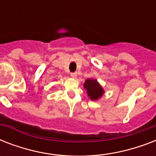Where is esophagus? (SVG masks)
I'll return each instance as SVG.
<instances>
[{"label":"esophagus","mask_w":156,"mask_h":156,"mask_svg":"<svg viewBox=\"0 0 156 156\" xmlns=\"http://www.w3.org/2000/svg\"><path fill=\"white\" fill-rule=\"evenodd\" d=\"M70 75L72 78H76L77 75H78V73H77V72H72V73H70Z\"/></svg>","instance_id":"34e87169"}]
</instances>
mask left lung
I'll return each instance as SVG.
<instances>
[{
	"label": "left lung",
	"mask_w": 156,
	"mask_h": 156,
	"mask_svg": "<svg viewBox=\"0 0 156 156\" xmlns=\"http://www.w3.org/2000/svg\"><path fill=\"white\" fill-rule=\"evenodd\" d=\"M84 88L87 90L88 96L91 100H98L104 94V90L95 79H87L84 83Z\"/></svg>",
	"instance_id": "8db88e82"
}]
</instances>
